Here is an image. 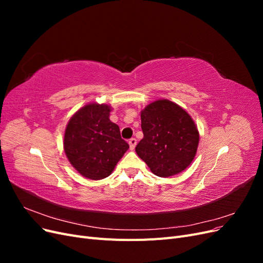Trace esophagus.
I'll use <instances>...</instances> for the list:
<instances>
[{"label":"esophagus","instance_id":"obj_1","mask_svg":"<svg viewBox=\"0 0 263 263\" xmlns=\"http://www.w3.org/2000/svg\"><path fill=\"white\" fill-rule=\"evenodd\" d=\"M128 144H129V148H130V150H134V149H135V147H136V145H137V140H136V138H130V139H129V141H128Z\"/></svg>","mask_w":263,"mask_h":263}]
</instances>
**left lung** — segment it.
<instances>
[{
  "mask_svg": "<svg viewBox=\"0 0 263 263\" xmlns=\"http://www.w3.org/2000/svg\"><path fill=\"white\" fill-rule=\"evenodd\" d=\"M144 133L136 153L158 177L185 170L196 155L197 127L184 109L169 100H158L141 110Z\"/></svg>",
  "mask_w": 263,
  "mask_h": 263,
  "instance_id": "1",
  "label": "left lung"
}]
</instances>
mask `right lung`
I'll return each mask as SVG.
<instances>
[{"instance_id": "right-lung-1", "label": "right lung", "mask_w": 263, "mask_h": 263, "mask_svg": "<svg viewBox=\"0 0 263 263\" xmlns=\"http://www.w3.org/2000/svg\"><path fill=\"white\" fill-rule=\"evenodd\" d=\"M110 106L91 103L70 118L63 149L73 168L91 180L108 177L129 148L118 125L109 121Z\"/></svg>"}]
</instances>
